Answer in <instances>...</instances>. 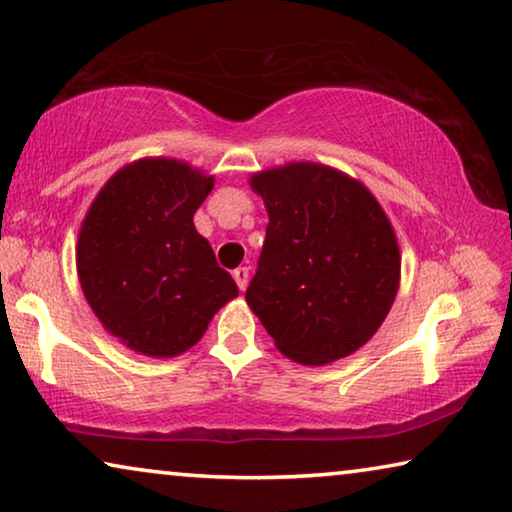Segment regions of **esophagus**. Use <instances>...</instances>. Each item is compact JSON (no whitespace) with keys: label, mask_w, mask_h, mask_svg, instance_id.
<instances>
[{"label":"esophagus","mask_w":512,"mask_h":512,"mask_svg":"<svg viewBox=\"0 0 512 512\" xmlns=\"http://www.w3.org/2000/svg\"><path fill=\"white\" fill-rule=\"evenodd\" d=\"M233 279L238 283V288L245 293L247 290V283H249V267H238V270H233Z\"/></svg>","instance_id":"34e87169"}]
</instances>
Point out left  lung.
<instances>
[{"label": "left lung", "mask_w": 512, "mask_h": 512, "mask_svg": "<svg viewBox=\"0 0 512 512\" xmlns=\"http://www.w3.org/2000/svg\"><path fill=\"white\" fill-rule=\"evenodd\" d=\"M267 224L245 300L277 350L304 366L357 352L387 318L400 286L396 233L371 190L318 162L249 178Z\"/></svg>", "instance_id": "left-lung-1"}]
</instances>
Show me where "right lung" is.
Here are the masks:
<instances>
[{"label":"right lung","mask_w":512,"mask_h":512,"mask_svg":"<svg viewBox=\"0 0 512 512\" xmlns=\"http://www.w3.org/2000/svg\"><path fill=\"white\" fill-rule=\"evenodd\" d=\"M215 187L174 157H141L102 185L77 235V277L109 334L139 355L169 359L201 341L238 297L233 277L194 229Z\"/></svg>","instance_id":"1"}]
</instances>
